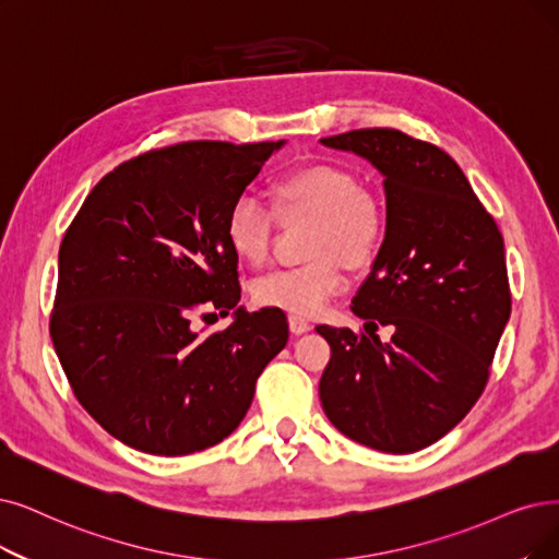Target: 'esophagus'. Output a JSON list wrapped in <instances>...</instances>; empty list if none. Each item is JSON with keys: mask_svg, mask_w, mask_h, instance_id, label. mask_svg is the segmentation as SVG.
<instances>
[{"mask_svg": "<svg viewBox=\"0 0 559 559\" xmlns=\"http://www.w3.org/2000/svg\"><path fill=\"white\" fill-rule=\"evenodd\" d=\"M288 328H292L294 334H302V332H309L311 330V323L305 321L302 317H288Z\"/></svg>", "mask_w": 559, "mask_h": 559, "instance_id": "esophagus-1", "label": "esophagus"}]
</instances>
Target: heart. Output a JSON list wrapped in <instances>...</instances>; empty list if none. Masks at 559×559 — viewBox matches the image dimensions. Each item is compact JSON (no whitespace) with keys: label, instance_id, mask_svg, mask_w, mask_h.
Here are the masks:
<instances>
[{"label":"heart","instance_id":"b5f03b06","mask_svg":"<svg viewBox=\"0 0 559 559\" xmlns=\"http://www.w3.org/2000/svg\"><path fill=\"white\" fill-rule=\"evenodd\" d=\"M273 210L275 214L252 197H238L222 225L238 261L263 265L273 250L277 219L284 227L309 222V261L257 280L252 298L259 307L294 317L321 314L332 298L346 292V265L353 271L369 267L385 242L388 219L381 202L342 165L309 163L282 174L273 183Z\"/></svg>","mask_w":559,"mask_h":559}]
</instances>
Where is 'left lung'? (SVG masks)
<instances>
[{
  "instance_id": "left-lung-1",
  "label": "left lung",
  "mask_w": 559,
  "mask_h": 559,
  "mask_svg": "<svg viewBox=\"0 0 559 559\" xmlns=\"http://www.w3.org/2000/svg\"><path fill=\"white\" fill-rule=\"evenodd\" d=\"M385 176L388 234L353 298L365 332L317 325L330 344L319 394L350 440L388 454L429 448L471 413L511 314L504 242L461 167L394 128L321 140ZM392 324L383 345L368 330Z\"/></svg>"
}]
</instances>
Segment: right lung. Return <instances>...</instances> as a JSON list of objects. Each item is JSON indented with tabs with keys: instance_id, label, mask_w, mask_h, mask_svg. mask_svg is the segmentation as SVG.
Here are the masks:
<instances>
[{
	"instance_id": "add662e5",
	"label": "right lung",
	"mask_w": 559,
	"mask_h": 559,
	"mask_svg": "<svg viewBox=\"0 0 559 559\" xmlns=\"http://www.w3.org/2000/svg\"><path fill=\"white\" fill-rule=\"evenodd\" d=\"M284 142H178L105 174L66 229L50 337L82 408L132 450L183 456L225 440L286 346L282 309L240 300L225 215Z\"/></svg>"
}]
</instances>
